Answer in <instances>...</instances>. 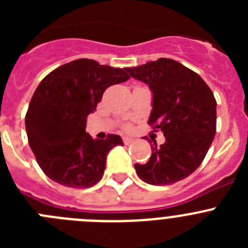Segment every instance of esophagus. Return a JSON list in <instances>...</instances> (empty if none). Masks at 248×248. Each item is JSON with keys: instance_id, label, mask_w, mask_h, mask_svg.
<instances>
[{"instance_id": "1", "label": "esophagus", "mask_w": 248, "mask_h": 248, "mask_svg": "<svg viewBox=\"0 0 248 248\" xmlns=\"http://www.w3.org/2000/svg\"><path fill=\"white\" fill-rule=\"evenodd\" d=\"M123 141H124V144H125V145H129V144L133 143V139H131V138L125 137V138H123Z\"/></svg>"}]
</instances>
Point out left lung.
Returning a JSON list of instances; mask_svg holds the SVG:
<instances>
[{
    "label": "left lung",
    "mask_w": 248,
    "mask_h": 248,
    "mask_svg": "<svg viewBox=\"0 0 248 248\" xmlns=\"http://www.w3.org/2000/svg\"><path fill=\"white\" fill-rule=\"evenodd\" d=\"M130 77L149 85L153 109L148 124L161 130L165 143L151 145L138 176L150 185H171L201 165L216 134V100L209 85L194 71L174 59L159 58L125 68Z\"/></svg>",
    "instance_id": "left-lung-1"
}]
</instances>
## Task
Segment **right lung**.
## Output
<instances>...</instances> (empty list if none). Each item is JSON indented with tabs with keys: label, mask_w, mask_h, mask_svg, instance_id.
<instances>
[{
	"label": "right lung",
	"mask_w": 248,
	"mask_h": 248,
	"mask_svg": "<svg viewBox=\"0 0 248 248\" xmlns=\"http://www.w3.org/2000/svg\"><path fill=\"white\" fill-rule=\"evenodd\" d=\"M130 77L122 68L80 58L43 78L26 114L28 144L39 168L49 179L73 189L95 185L104 174L109 151L123 145L119 135L93 139L85 131L108 87Z\"/></svg>",
	"instance_id": "right-lung-1"
}]
</instances>
